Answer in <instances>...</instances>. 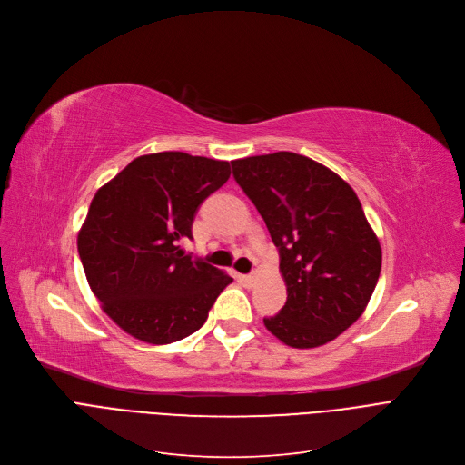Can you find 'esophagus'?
<instances>
[{
  "mask_svg": "<svg viewBox=\"0 0 465 465\" xmlns=\"http://www.w3.org/2000/svg\"><path fill=\"white\" fill-rule=\"evenodd\" d=\"M255 274H238V280L242 282V283H246V285H253V282H255Z\"/></svg>",
  "mask_w": 465,
  "mask_h": 465,
  "instance_id": "esophagus-1",
  "label": "esophagus"
}]
</instances>
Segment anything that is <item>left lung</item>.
<instances>
[{
	"instance_id": "left-lung-1",
	"label": "left lung",
	"mask_w": 465,
	"mask_h": 465,
	"mask_svg": "<svg viewBox=\"0 0 465 465\" xmlns=\"http://www.w3.org/2000/svg\"><path fill=\"white\" fill-rule=\"evenodd\" d=\"M231 164L267 223L287 285L283 308L264 325L293 348L337 339L363 314L382 267L358 194L335 172L290 151Z\"/></svg>"
}]
</instances>
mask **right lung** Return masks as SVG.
I'll return each mask as SVG.
<instances>
[{
    "mask_svg": "<svg viewBox=\"0 0 465 465\" xmlns=\"http://www.w3.org/2000/svg\"><path fill=\"white\" fill-rule=\"evenodd\" d=\"M229 175L227 161L163 151L134 159L94 194L77 250L102 311L128 335L149 344L189 337L232 282L180 246Z\"/></svg>",
    "mask_w": 465,
    "mask_h": 465,
    "instance_id": "obj_1",
    "label": "right lung"
}]
</instances>
